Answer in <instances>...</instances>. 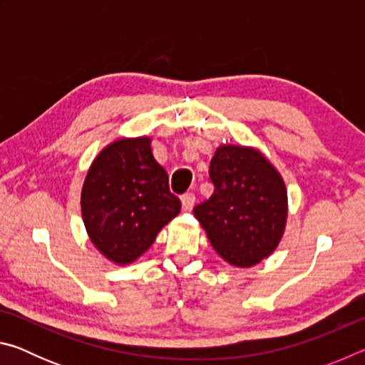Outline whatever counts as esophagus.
<instances>
[{
    "instance_id": "esophagus-1",
    "label": "esophagus",
    "mask_w": 365,
    "mask_h": 365,
    "mask_svg": "<svg viewBox=\"0 0 365 365\" xmlns=\"http://www.w3.org/2000/svg\"><path fill=\"white\" fill-rule=\"evenodd\" d=\"M195 201H196V196L193 193L182 195V207H183V211H190V209L193 207Z\"/></svg>"
}]
</instances>
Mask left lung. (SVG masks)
Listing matches in <instances>:
<instances>
[{
	"instance_id": "obj_1",
	"label": "left lung",
	"mask_w": 365,
	"mask_h": 365,
	"mask_svg": "<svg viewBox=\"0 0 365 365\" xmlns=\"http://www.w3.org/2000/svg\"><path fill=\"white\" fill-rule=\"evenodd\" d=\"M214 193L193 207L214 250L237 267L272 255L288 215L283 178L255 148L219 146L209 165Z\"/></svg>"
}]
</instances>
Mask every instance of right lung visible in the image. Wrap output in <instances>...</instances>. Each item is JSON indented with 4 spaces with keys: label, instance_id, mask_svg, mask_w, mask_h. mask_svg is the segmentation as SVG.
<instances>
[{
    "label": "right lung",
    "instance_id": "1",
    "mask_svg": "<svg viewBox=\"0 0 365 365\" xmlns=\"http://www.w3.org/2000/svg\"><path fill=\"white\" fill-rule=\"evenodd\" d=\"M80 205L91 243L120 265L143 255L182 209L148 137L104 148L86 174Z\"/></svg>",
    "mask_w": 365,
    "mask_h": 365
}]
</instances>
